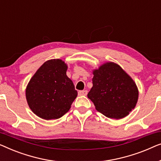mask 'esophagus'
<instances>
[{
  "instance_id": "1",
  "label": "esophagus",
  "mask_w": 161,
  "mask_h": 161,
  "mask_svg": "<svg viewBox=\"0 0 161 161\" xmlns=\"http://www.w3.org/2000/svg\"><path fill=\"white\" fill-rule=\"evenodd\" d=\"M79 96H87V90H80L78 92Z\"/></svg>"
}]
</instances>
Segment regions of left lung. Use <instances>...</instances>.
I'll return each instance as SVG.
<instances>
[{"mask_svg":"<svg viewBox=\"0 0 161 161\" xmlns=\"http://www.w3.org/2000/svg\"><path fill=\"white\" fill-rule=\"evenodd\" d=\"M92 74V87L87 97L96 110L108 118L119 119L128 116L139 98V90L133 79L113 62L103 63Z\"/></svg>","mask_w":161,"mask_h":161,"instance_id":"left-lung-1","label":"left lung"}]
</instances>
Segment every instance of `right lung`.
Here are the masks:
<instances>
[{
    "instance_id": "right-lung-1",
    "label": "right lung",
    "mask_w": 161,
    "mask_h": 161,
    "mask_svg": "<svg viewBox=\"0 0 161 161\" xmlns=\"http://www.w3.org/2000/svg\"><path fill=\"white\" fill-rule=\"evenodd\" d=\"M66 63L60 59L45 62L27 85L26 100L35 114L44 119L60 118L69 112L77 96L73 81L68 77Z\"/></svg>"
}]
</instances>
